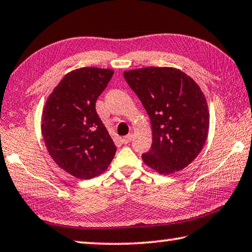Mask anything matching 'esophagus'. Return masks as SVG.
I'll list each match as a JSON object with an SVG mask.
<instances>
[{
	"label": "esophagus",
	"mask_w": 252,
	"mask_h": 252,
	"mask_svg": "<svg viewBox=\"0 0 252 252\" xmlns=\"http://www.w3.org/2000/svg\"><path fill=\"white\" fill-rule=\"evenodd\" d=\"M132 139H133V134H127L126 136H125V138H122V143L123 144L130 143V142L132 141Z\"/></svg>",
	"instance_id": "obj_1"
}]
</instances>
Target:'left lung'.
I'll list each match as a JSON object with an SVG mask.
<instances>
[{"label":"left lung","mask_w":252,"mask_h":252,"mask_svg":"<svg viewBox=\"0 0 252 252\" xmlns=\"http://www.w3.org/2000/svg\"><path fill=\"white\" fill-rule=\"evenodd\" d=\"M148 112L152 146L142 159L158 174L182 171L207 139L209 111L199 86L173 67H145L123 72Z\"/></svg>","instance_id":"left-lung-1"}]
</instances>
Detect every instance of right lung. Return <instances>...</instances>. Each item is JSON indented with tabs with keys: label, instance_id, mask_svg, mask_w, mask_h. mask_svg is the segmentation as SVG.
I'll use <instances>...</instances> for the list:
<instances>
[{
	"label": "right lung",
	"instance_id": "add662e5",
	"mask_svg": "<svg viewBox=\"0 0 252 252\" xmlns=\"http://www.w3.org/2000/svg\"><path fill=\"white\" fill-rule=\"evenodd\" d=\"M112 76V69L97 67L68 72L43 109L42 134L49 155L80 180L103 173L116 154V145L95 111V101Z\"/></svg>",
	"mask_w": 252,
	"mask_h": 252
}]
</instances>
